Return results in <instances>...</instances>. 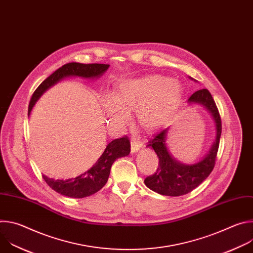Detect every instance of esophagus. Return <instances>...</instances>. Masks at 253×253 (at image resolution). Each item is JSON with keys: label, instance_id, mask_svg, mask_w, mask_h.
Instances as JSON below:
<instances>
[{"label": "esophagus", "instance_id": "34e87169", "mask_svg": "<svg viewBox=\"0 0 253 253\" xmlns=\"http://www.w3.org/2000/svg\"><path fill=\"white\" fill-rule=\"evenodd\" d=\"M143 146V142L135 137L131 138V152L135 153L137 152L141 147Z\"/></svg>", "mask_w": 253, "mask_h": 253}]
</instances>
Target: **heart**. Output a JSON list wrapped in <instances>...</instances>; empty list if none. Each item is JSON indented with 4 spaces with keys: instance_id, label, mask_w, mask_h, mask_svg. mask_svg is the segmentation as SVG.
<instances>
[{
    "instance_id": "1",
    "label": "heart",
    "mask_w": 253,
    "mask_h": 253,
    "mask_svg": "<svg viewBox=\"0 0 253 253\" xmlns=\"http://www.w3.org/2000/svg\"><path fill=\"white\" fill-rule=\"evenodd\" d=\"M181 95V84L176 79L147 75L122 80L116 95L105 94L101 105L108 125L115 130L125 129L135 111L139 126L154 131L165 123Z\"/></svg>"
}]
</instances>
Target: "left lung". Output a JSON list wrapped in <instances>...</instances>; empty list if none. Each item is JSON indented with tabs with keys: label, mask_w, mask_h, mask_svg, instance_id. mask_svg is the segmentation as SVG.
I'll return each instance as SVG.
<instances>
[{
	"label": "left lung",
	"mask_w": 253,
	"mask_h": 253,
	"mask_svg": "<svg viewBox=\"0 0 253 253\" xmlns=\"http://www.w3.org/2000/svg\"><path fill=\"white\" fill-rule=\"evenodd\" d=\"M187 102L189 104H199L206 108L215 122L216 139L209 153L201 161L188 165L177 161L169 153L166 147L169 128H162L152 135L147 147L154 149L159 158V164L156 172L146 177L144 183L149 189L161 195L181 196L191 192L209 176L215 166L222 129L217 107L207 89L196 91Z\"/></svg>",
	"instance_id": "obj_1"
}]
</instances>
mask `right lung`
<instances>
[{
  "instance_id": "1",
  "label": "right lung",
  "mask_w": 253,
  "mask_h": 253,
  "mask_svg": "<svg viewBox=\"0 0 253 253\" xmlns=\"http://www.w3.org/2000/svg\"><path fill=\"white\" fill-rule=\"evenodd\" d=\"M108 68L109 65L107 64H81L75 62L65 64L35 90L29 103V115L35 103L49 88L57 84L60 80L70 76L97 78L102 76ZM130 140L127 136L115 139L108 144L105 151L93 167L78 177L66 180H55L43 175V178L53 190L64 196L71 198H84L90 196L104 187L109 178L112 164L116 159L127 156L130 153Z\"/></svg>"
}]
</instances>
